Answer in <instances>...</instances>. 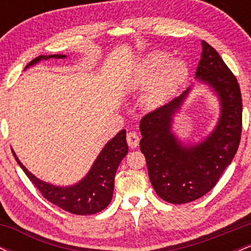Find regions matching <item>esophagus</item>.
I'll return each mask as SVG.
<instances>
[{
  "label": "esophagus",
  "mask_w": 251,
  "mask_h": 251,
  "mask_svg": "<svg viewBox=\"0 0 251 251\" xmlns=\"http://www.w3.org/2000/svg\"><path fill=\"white\" fill-rule=\"evenodd\" d=\"M126 140H127V144L129 148H137L138 145H139V135L137 133H134V132H128L127 134H126Z\"/></svg>",
  "instance_id": "obj_1"
}]
</instances>
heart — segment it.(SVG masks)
<instances>
[{
  "instance_id": "obj_1",
  "label": "heart",
  "mask_w": 251,
  "mask_h": 251,
  "mask_svg": "<svg viewBox=\"0 0 251 251\" xmlns=\"http://www.w3.org/2000/svg\"><path fill=\"white\" fill-rule=\"evenodd\" d=\"M157 73L158 74L152 82L146 98L149 105L154 107L165 102L183 82L188 74V66L183 60L174 59L169 61V56L166 54L154 53L151 54L143 63V79L149 81Z\"/></svg>"
}]
</instances>
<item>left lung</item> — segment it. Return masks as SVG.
<instances>
[{"mask_svg": "<svg viewBox=\"0 0 251 251\" xmlns=\"http://www.w3.org/2000/svg\"><path fill=\"white\" fill-rule=\"evenodd\" d=\"M201 46L196 77L209 83L221 100V118L214 132L204 142L188 148L171 133L172 117L190 88L140 120L139 145L150 180L157 195L172 204L189 203L208 194L234 159L241 140L240 85L215 48L205 41Z\"/></svg>", "mask_w": 251, "mask_h": 251, "instance_id": "8db88e82", "label": "left lung"}]
</instances>
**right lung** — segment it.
<instances>
[{
    "mask_svg": "<svg viewBox=\"0 0 251 251\" xmlns=\"http://www.w3.org/2000/svg\"><path fill=\"white\" fill-rule=\"evenodd\" d=\"M63 59L66 55L54 54V55H40L25 66L28 68L40 60L45 59ZM13 152L17 164L21 166L25 174L29 178L31 183L35 185L43 197L54 205L59 206L65 211L74 215H93L100 212L111 203L112 196L114 190V177L118 166L128 152V146L126 143V131L122 129L111 142L106 144V146L98 155L97 160L92 166L91 171L81 181L73 186L61 188L54 186L45 181L37 179L27 169L22 165L15 152Z\"/></svg>",
    "mask_w": 251,
    "mask_h": 251,
    "instance_id": "right-lung-1",
    "label": "right lung"
}]
</instances>
